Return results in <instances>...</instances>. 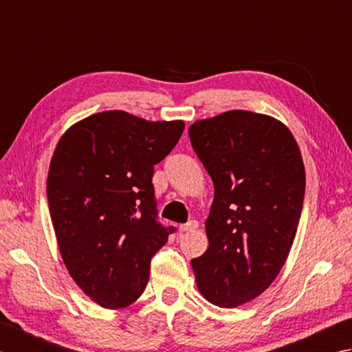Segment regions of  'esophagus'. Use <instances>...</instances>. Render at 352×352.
Returning a JSON list of instances; mask_svg holds the SVG:
<instances>
[{"label": "esophagus", "instance_id": "esophagus-1", "mask_svg": "<svg viewBox=\"0 0 352 352\" xmlns=\"http://www.w3.org/2000/svg\"><path fill=\"white\" fill-rule=\"evenodd\" d=\"M197 228H199L197 221L196 220H190L188 223L179 226V231H181V232H191V231H196Z\"/></svg>", "mask_w": 352, "mask_h": 352}]
</instances>
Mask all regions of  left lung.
Segmentation results:
<instances>
[{
  "label": "left lung",
  "mask_w": 352,
  "mask_h": 352,
  "mask_svg": "<svg viewBox=\"0 0 352 352\" xmlns=\"http://www.w3.org/2000/svg\"><path fill=\"white\" fill-rule=\"evenodd\" d=\"M188 133L214 184L210 246L191 267L206 300L234 308L260 296L289 256L305 195L302 156L285 124L249 111L196 121Z\"/></svg>",
  "instance_id": "obj_1"
}]
</instances>
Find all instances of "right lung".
<instances>
[{
  "mask_svg": "<svg viewBox=\"0 0 352 352\" xmlns=\"http://www.w3.org/2000/svg\"><path fill=\"white\" fill-rule=\"evenodd\" d=\"M184 121L98 112L62 135L50 162L47 196L71 278L104 308L135 302L150 260L175 228L156 220L155 164L177 144Z\"/></svg>",
  "mask_w": 352,
  "mask_h": 352,
  "instance_id": "right-lung-1",
  "label": "right lung"
}]
</instances>
